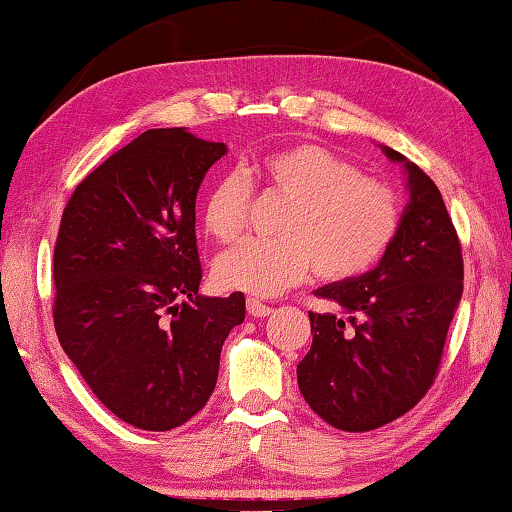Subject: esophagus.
Instances as JSON below:
<instances>
[{
    "mask_svg": "<svg viewBox=\"0 0 512 512\" xmlns=\"http://www.w3.org/2000/svg\"><path fill=\"white\" fill-rule=\"evenodd\" d=\"M246 307H248V314L255 316V318H264V316H268L273 311L271 307L264 305V302L257 300V298H248L246 300Z\"/></svg>",
    "mask_w": 512,
    "mask_h": 512,
    "instance_id": "esophagus-1",
    "label": "esophagus"
}]
</instances>
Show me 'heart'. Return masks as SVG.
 <instances>
[{"label": "heart", "instance_id": "obj_1", "mask_svg": "<svg viewBox=\"0 0 512 512\" xmlns=\"http://www.w3.org/2000/svg\"><path fill=\"white\" fill-rule=\"evenodd\" d=\"M219 176L203 201V225L221 244L241 237L253 187L287 198L277 239L244 241L214 266L228 291L275 296L314 271L341 284L366 275L400 235L402 198L384 180L363 176L341 155L314 142L273 151L244 169Z\"/></svg>", "mask_w": 512, "mask_h": 512}]
</instances>
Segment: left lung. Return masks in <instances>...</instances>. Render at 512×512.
Instances as JSON below:
<instances>
[{"label": "left lung", "instance_id": "1", "mask_svg": "<svg viewBox=\"0 0 512 512\" xmlns=\"http://www.w3.org/2000/svg\"><path fill=\"white\" fill-rule=\"evenodd\" d=\"M384 153L409 173L400 235L370 273L316 291L339 311H309L314 341L298 363L302 397L341 431L384 427L427 395L463 293L461 241L438 187L391 146Z\"/></svg>", "mask_w": 512, "mask_h": 512}]
</instances>
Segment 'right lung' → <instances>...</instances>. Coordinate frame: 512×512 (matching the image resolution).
<instances>
[{"label":"right lung","instance_id":"1","mask_svg":"<svg viewBox=\"0 0 512 512\" xmlns=\"http://www.w3.org/2000/svg\"><path fill=\"white\" fill-rule=\"evenodd\" d=\"M185 128H153L76 185L54 248L58 341L119 420L169 431L203 409L241 291L198 296L196 194L225 155Z\"/></svg>","mask_w":512,"mask_h":512}]
</instances>
